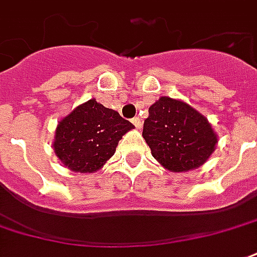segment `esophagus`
<instances>
[{
    "label": "esophagus",
    "mask_w": 257,
    "mask_h": 257,
    "mask_svg": "<svg viewBox=\"0 0 257 257\" xmlns=\"http://www.w3.org/2000/svg\"><path fill=\"white\" fill-rule=\"evenodd\" d=\"M132 123H134L135 126H136V129H140V128H142V125H143L142 119L139 118V117H135V118L132 119Z\"/></svg>",
    "instance_id": "esophagus-1"
}]
</instances>
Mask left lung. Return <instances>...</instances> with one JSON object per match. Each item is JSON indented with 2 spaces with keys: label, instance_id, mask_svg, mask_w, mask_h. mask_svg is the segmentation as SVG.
<instances>
[{
  "label": "left lung",
  "instance_id": "left-lung-1",
  "mask_svg": "<svg viewBox=\"0 0 257 257\" xmlns=\"http://www.w3.org/2000/svg\"><path fill=\"white\" fill-rule=\"evenodd\" d=\"M143 138L153 157L173 173L204 165L218 143V136L203 114L184 100L169 96H161L150 106Z\"/></svg>",
  "mask_w": 257,
  "mask_h": 257
}]
</instances>
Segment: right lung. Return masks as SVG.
Instances as JSON below:
<instances>
[{
    "mask_svg": "<svg viewBox=\"0 0 257 257\" xmlns=\"http://www.w3.org/2000/svg\"><path fill=\"white\" fill-rule=\"evenodd\" d=\"M134 123L92 98L61 119L53 148L61 163L75 173H95L115 153V147Z\"/></svg>",
    "mask_w": 257,
    "mask_h": 257,
    "instance_id": "add662e5",
    "label": "right lung"
}]
</instances>
